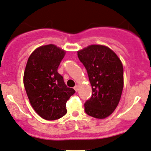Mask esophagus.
Segmentation results:
<instances>
[{"label": "esophagus", "mask_w": 151, "mask_h": 151, "mask_svg": "<svg viewBox=\"0 0 151 151\" xmlns=\"http://www.w3.org/2000/svg\"><path fill=\"white\" fill-rule=\"evenodd\" d=\"M74 89L76 92L78 91V85H75V86L74 87Z\"/></svg>", "instance_id": "obj_1"}]
</instances>
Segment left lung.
Instances as JSON below:
<instances>
[{"mask_svg": "<svg viewBox=\"0 0 151 151\" xmlns=\"http://www.w3.org/2000/svg\"><path fill=\"white\" fill-rule=\"evenodd\" d=\"M78 58L88 72L93 89L85 102V113L97 119L111 115L118 106L124 87L122 63L109 47L92 45L79 50Z\"/></svg>", "mask_w": 151, "mask_h": 151, "instance_id": "left-lung-1", "label": "left lung"}]
</instances>
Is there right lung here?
I'll list each match as a JSON object with an SVG mask.
<instances>
[{"label":"right lung","instance_id":"obj_1","mask_svg":"<svg viewBox=\"0 0 151 151\" xmlns=\"http://www.w3.org/2000/svg\"><path fill=\"white\" fill-rule=\"evenodd\" d=\"M65 51L55 45L37 47L28 58L24 85L32 106L40 116L55 120L67 112L66 101L75 90L68 88L58 68Z\"/></svg>","mask_w":151,"mask_h":151}]
</instances>
